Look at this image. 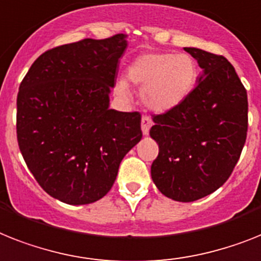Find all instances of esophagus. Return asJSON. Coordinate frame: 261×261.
<instances>
[{
    "label": "esophagus",
    "instance_id": "esophagus-1",
    "mask_svg": "<svg viewBox=\"0 0 261 261\" xmlns=\"http://www.w3.org/2000/svg\"><path fill=\"white\" fill-rule=\"evenodd\" d=\"M152 125H153L152 118H150L149 116H144V117L141 118V130H143V135H149V129Z\"/></svg>",
    "mask_w": 261,
    "mask_h": 261
}]
</instances>
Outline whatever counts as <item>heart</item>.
I'll use <instances>...</instances> for the list:
<instances>
[{
  "mask_svg": "<svg viewBox=\"0 0 261 261\" xmlns=\"http://www.w3.org/2000/svg\"><path fill=\"white\" fill-rule=\"evenodd\" d=\"M128 77L141 89L143 102L157 113L171 112L195 89L199 79L197 64L189 55L171 51H149L139 56L128 69ZM118 90L126 93V84L118 83Z\"/></svg>",
  "mask_w": 261,
  "mask_h": 261,
  "instance_id": "heart-1",
  "label": "heart"
}]
</instances>
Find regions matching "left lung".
Instances as JSON below:
<instances>
[{
	"label": "left lung",
	"instance_id": "8db88e82",
	"mask_svg": "<svg viewBox=\"0 0 261 261\" xmlns=\"http://www.w3.org/2000/svg\"><path fill=\"white\" fill-rule=\"evenodd\" d=\"M203 69L184 104L153 116L159 156L150 174L167 197L191 203L219 189L238 164L248 129L247 90L223 56L184 48Z\"/></svg>",
	"mask_w": 261,
	"mask_h": 261
}]
</instances>
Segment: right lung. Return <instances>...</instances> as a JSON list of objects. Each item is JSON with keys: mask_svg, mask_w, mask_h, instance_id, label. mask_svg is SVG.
I'll return each instance as SVG.
<instances>
[{"mask_svg": "<svg viewBox=\"0 0 261 261\" xmlns=\"http://www.w3.org/2000/svg\"><path fill=\"white\" fill-rule=\"evenodd\" d=\"M125 34L85 38L46 50L17 96V140L41 188L70 205L94 203L115 182L139 143V112L109 109Z\"/></svg>", "mask_w": 261, "mask_h": 261, "instance_id": "1", "label": "right lung"}]
</instances>
